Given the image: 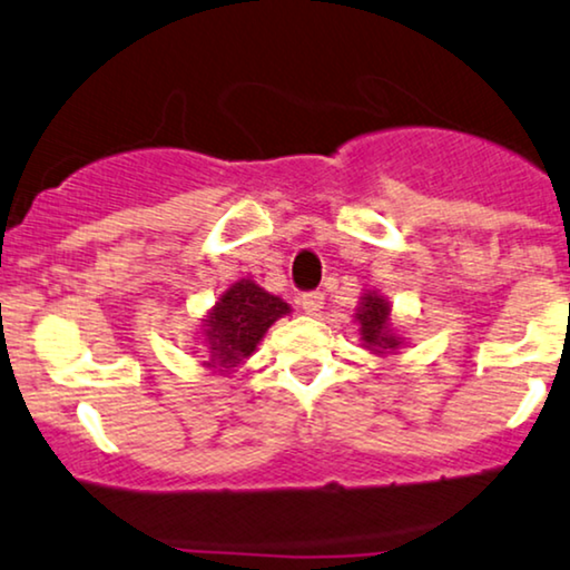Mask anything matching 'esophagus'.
Listing matches in <instances>:
<instances>
[{"label": "esophagus", "instance_id": "obj_1", "mask_svg": "<svg viewBox=\"0 0 570 570\" xmlns=\"http://www.w3.org/2000/svg\"><path fill=\"white\" fill-rule=\"evenodd\" d=\"M299 305H302V309H305L307 315H321L323 313V294L321 292H307V294H302V299H299Z\"/></svg>", "mask_w": 570, "mask_h": 570}]
</instances>
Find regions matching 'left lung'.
<instances>
[{"instance_id":"left-lung-1","label":"left lung","mask_w":570,"mask_h":570,"mask_svg":"<svg viewBox=\"0 0 570 570\" xmlns=\"http://www.w3.org/2000/svg\"><path fill=\"white\" fill-rule=\"evenodd\" d=\"M354 323L360 325L362 346L370 354L385 356L396 354L401 346L406 344L404 336H399V331L391 323V302L383 297L381 292L364 289L360 297V307L354 313Z\"/></svg>"}]
</instances>
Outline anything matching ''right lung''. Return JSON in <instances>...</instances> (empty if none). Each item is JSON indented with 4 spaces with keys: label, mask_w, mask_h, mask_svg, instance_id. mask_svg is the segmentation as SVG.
Masks as SVG:
<instances>
[{
    "label": "right lung",
    "mask_w": 570,
    "mask_h": 570,
    "mask_svg": "<svg viewBox=\"0 0 570 570\" xmlns=\"http://www.w3.org/2000/svg\"><path fill=\"white\" fill-rule=\"evenodd\" d=\"M292 307L253 278H239L203 317V367L229 375L255 354L265 333Z\"/></svg>",
    "instance_id": "add662e5"
}]
</instances>
